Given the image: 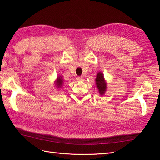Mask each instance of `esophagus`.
Returning a JSON list of instances; mask_svg holds the SVG:
<instances>
[{"label":"esophagus","mask_w":160,"mask_h":160,"mask_svg":"<svg viewBox=\"0 0 160 160\" xmlns=\"http://www.w3.org/2000/svg\"><path fill=\"white\" fill-rule=\"evenodd\" d=\"M77 81H84V78L83 77H78L77 78Z\"/></svg>","instance_id":"esophagus-1"}]
</instances>
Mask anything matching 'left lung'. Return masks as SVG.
<instances>
[{
    "instance_id": "1",
    "label": "left lung",
    "mask_w": 160,
    "mask_h": 160,
    "mask_svg": "<svg viewBox=\"0 0 160 160\" xmlns=\"http://www.w3.org/2000/svg\"><path fill=\"white\" fill-rule=\"evenodd\" d=\"M95 84L96 87L99 91V93L102 96L103 95L106 91H107L108 85L107 81L104 78L103 73L101 72H98V74L96 75L95 78Z\"/></svg>"
}]
</instances>
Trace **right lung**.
Segmentation results:
<instances>
[{
  "label": "right lung",
  "instance_id": "add662e5",
  "mask_svg": "<svg viewBox=\"0 0 160 160\" xmlns=\"http://www.w3.org/2000/svg\"><path fill=\"white\" fill-rule=\"evenodd\" d=\"M55 83V87L57 89H60L62 87V85H63L64 83V80L62 79V76L59 75L57 76L56 80L54 81Z\"/></svg>",
  "mask_w": 160,
  "mask_h": 160
}]
</instances>
